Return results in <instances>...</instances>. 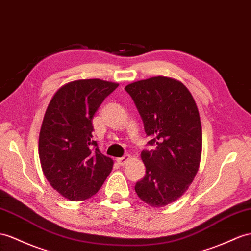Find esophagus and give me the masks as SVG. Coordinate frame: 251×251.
Returning <instances> with one entry per match:
<instances>
[{"mask_svg": "<svg viewBox=\"0 0 251 251\" xmlns=\"http://www.w3.org/2000/svg\"><path fill=\"white\" fill-rule=\"evenodd\" d=\"M129 159H130V156H129V155H126V156H124V157L117 159V161H118V163H119L121 166H124V165L128 162V160H129Z\"/></svg>", "mask_w": 251, "mask_h": 251, "instance_id": "1", "label": "esophagus"}]
</instances>
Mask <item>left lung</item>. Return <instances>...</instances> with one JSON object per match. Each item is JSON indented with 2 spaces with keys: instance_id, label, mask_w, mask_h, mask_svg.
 I'll use <instances>...</instances> for the list:
<instances>
[{
  "instance_id": "8db88e82",
  "label": "left lung",
  "mask_w": 251,
  "mask_h": 251,
  "mask_svg": "<svg viewBox=\"0 0 251 251\" xmlns=\"http://www.w3.org/2000/svg\"><path fill=\"white\" fill-rule=\"evenodd\" d=\"M125 90L151 138L149 144L156 145L141 152L146 174L134 190L151 207L161 208L180 198L198 172L202 150L198 108L189 89L171 77L138 80Z\"/></svg>"
}]
</instances>
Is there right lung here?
Segmentation results:
<instances>
[{
  "label": "right lung",
  "mask_w": 251,
  "mask_h": 251,
  "mask_svg": "<svg viewBox=\"0 0 251 251\" xmlns=\"http://www.w3.org/2000/svg\"><path fill=\"white\" fill-rule=\"evenodd\" d=\"M118 86L99 78L70 81L57 90L47 108L38 149L41 168L50 184L70 201L95 195L112 170L113 160L92 140V120Z\"/></svg>",
  "instance_id": "right-lung-1"
}]
</instances>
